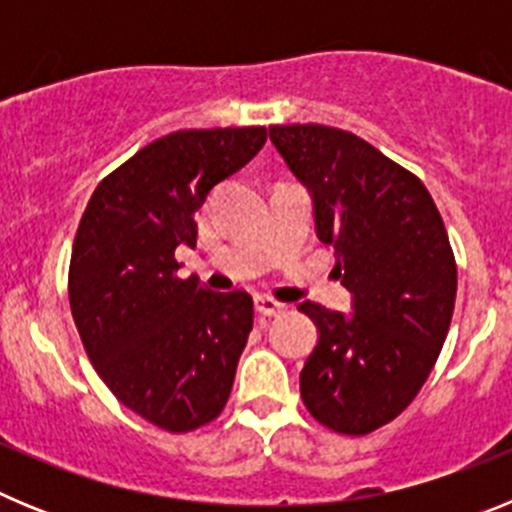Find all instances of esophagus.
Wrapping results in <instances>:
<instances>
[{
    "mask_svg": "<svg viewBox=\"0 0 512 512\" xmlns=\"http://www.w3.org/2000/svg\"><path fill=\"white\" fill-rule=\"evenodd\" d=\"M253 305H256V312H259V315H266V318H274V315L284 312L282 302L271 300V297H264V295L256 297V300H253Z\"/></svg>",
    "mask_w": 512,
    "mask_h": 512,
    "instance_id": "1",
    "label": "esophagus"
}]
</instances>
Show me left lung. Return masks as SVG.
<instances>
[{
  "label": "left lung",
  "mask_w": 512,
  "mask_h": 512,
  "mask_svg": "<svg viewBox=\"0 0 512 512\" xmlns=\"http://www.w3.org/2000/svg\"><path fill=\"white\" fill-rule=\"evenodd\" d=\"M269 138L310 192L315 233L336 248L354 310L300 305L320 333L302 402L336 433L364 436L408 408L441 354L456 300L449 235L418 176L359 135L271 125Z\"/></svg>",
  "instance_id": "1"
}]
</instances>
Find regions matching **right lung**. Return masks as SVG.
I'll return each mask as SVG.
<instances>
[{
    "instance_id": "1",
    "label": "right lung",
    "mask_w": 512,
    "mask_h": 512,
    "mask_svg": "<svg viewBox=\"0 0 512 512\" xmlns=\"http://www.w3.org/2000/svg\"><path fill=\"white\" fill-rule=\"evenodd\" d=\"M266 128L179 130L104 176L81 215L69 266L71 315L112 395L171 433L223 413L253 328L248 292L179 279L176 246L194 212L251 161Z\"/></svg>"
}]
</instances>
